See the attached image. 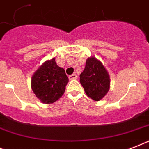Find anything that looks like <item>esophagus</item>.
I'll list each match as a JSON object with an SVG mask.
<instances>
[{
	"label": "esophagus",
	"instance_id": "esophagus-1",
	"mask_svg": "<svg viewBox=\"0 0 149 149\" xmlns=\"http://www.w3.org/2000/svg\"><path fill=\"white\" fill-rule=\"evenodd\" d=\"M69 79L70 80H72V79H77V76L76 74H72L69 76Z\"/></svg>",
	"mask_w": 149,
	"mask_h": 149
}]
</instances>
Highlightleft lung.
<instances>
[{
	"label": "left lung",
	"mask_w": 149,
	"mask_h": 149,
	"mask_svg": "<svg viewBox=\"0 0 149 149\" xmlns=\"http://www.w3.org/2000/svg\"><path fill=\"white\" fill-rule=\"evenodd\" d=\"M79 82L86 95L93 100L99 101L110 89V77L105 68L94 57L86 59V66L80 76Z\"/></svg>",
	"instance_id": "left-lung-1"
}]
</instances>
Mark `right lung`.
<instances>
[{
    "label": "right lung",
    "instance_id": "add662e5",
    "mask_svg": "<svg viewBox=\"0 0 149 149\" xmlns=\"http://www.w3.org/2000/svg\"><path fill=\"white\" fill-rule=\"evenodd\" d=\"M69 82L65 70L56 64L55 58L41 65L31 78L34 93L44 104H52L63 95Z\"/></svg>",
    "mask_w": 149,
    "mask_h": 149
}]
</instances>
